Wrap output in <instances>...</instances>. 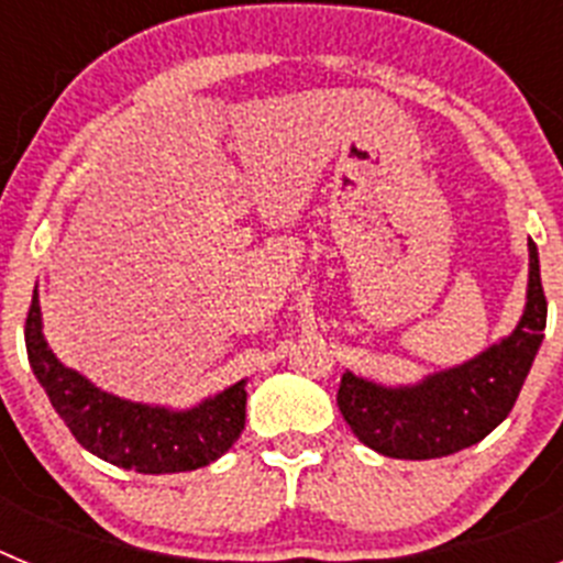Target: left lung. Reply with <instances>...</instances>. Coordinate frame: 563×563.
<instances>
[{
  "instance_id": "obj_1",
  "label": "left lung",
  "mask_w": 563,
  "mask_h": 563,
  "mask_svg": "<svg viewBox=\"0 0 563 563\" xmlns=\"http://www.w3.org/2000/svg\"><path fill=\"white\" fill-rule=\"evenodd\" d=\"M527 298L514 332L449 369L415 383H386L343 372L338 409L352 434L391 460H437L485 440L510 415L544 341L547 298L539 247L527 242Z\"/></svg>"
}]
</instances>
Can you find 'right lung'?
<instances>
[{
  "instance_id": "right-lung-1",
  "label": "right lung",
  "mask_w": 563,
  "mask_h": 563,
  "mask_svg": "<svg viewBox=\"0 0 563 563\" xmlns=\"http://www.w3.org/2000/svg\"><path fill=\"white\" fill-rule=\"evenodd\" d=\"M30 369L73 437L89 454L137 474H180L220 460L245 429L247 380H239L188 409L137 402L103 391L69 369L44 338L38 290L24 327Z\"/></svg>"
}]
</instances>
